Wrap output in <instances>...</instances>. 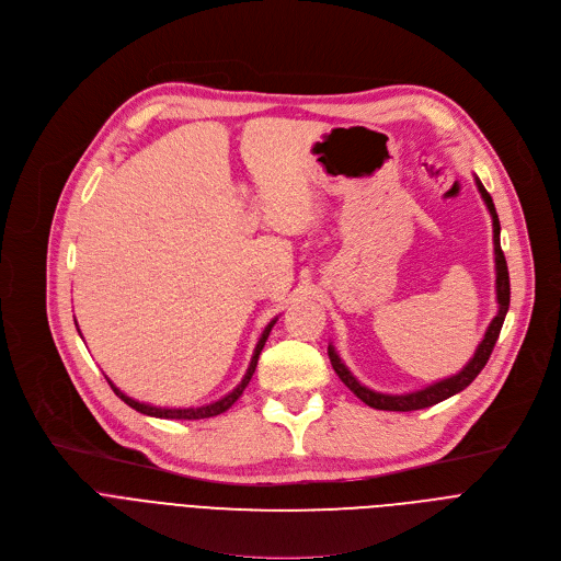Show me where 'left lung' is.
<instances>
[{
    "label": "left lung",
    "mask_w": 561,
    "mask_h": 561,
    "mask_svg": "<svg viewBox=\"0 0 561 561\" xmlns=\"http://www.w3.org/2000/svg\"><path fill=\"white\" fill-rule=\"evenodd\" d=\"M477 186H479V193L492 215V229H494V263H496V300H499V312L496 317L492 319L483 341L479 343L477 353H473V357L467 362V366L447 377V379H440L436 383L431 386H424V389L420 391H413V393H404V396H389V393H377V391H370L366 389L364 383L357 381V377H353V373L346 368V364L341 362V357L336 355V351L332 346H328V355H330V362H332V368L334 373L339 375V379L348 386V389L362 400L366 402L368 407L373 409H379V411H417V409H426V407H434L460 391H465L467 386L477 379V375L485 368L492 351H494V343L499 339V332L503 328V321H505V314H507V308H510V274H507V263H505V255H503V249H501V225H499V215H496V208H494V202L490 197V193L485 191V186L481 184V180L477 178Z\"/></svg>",
    "instance_id": "obj_1"
}]
</instances>
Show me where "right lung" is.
<instances>
[{
  "mask_svg": "<svg viewBox=\"0 0 561 561\" xmlns=\"http://www.w3.org/2000/svg\"><path fill=\"white\" fill-rule=\"evenodd\" d=\"M274 323H276V319L263 330V334H261V339H257V343H255V351H253V357H251V364H249V368H247V373H244V377H242V381L236 386V389L229 393V396H225L222 400H218V402H213V404H204V407H191V409H161V407H152V404H146V402H139V400H133L130 396H125L121 389H116V386L110 381V386H112V391L127 404V407H133L135 411H139V413H144V415H150V417H165V420H202V417H213V415H220V413H225L227 409H231V404L242 396V391L247 389V383H249V379H251V375H253V370H255V366H257V357H261V353H263V348H265V341H267V336H270V332H272V328H274Z\"/></svg>",
  "mask_w": 561,
  "mask_h": 561,
  "instance_id": "right-lung-1",
  "label": "right lung"
}]
</instances>
